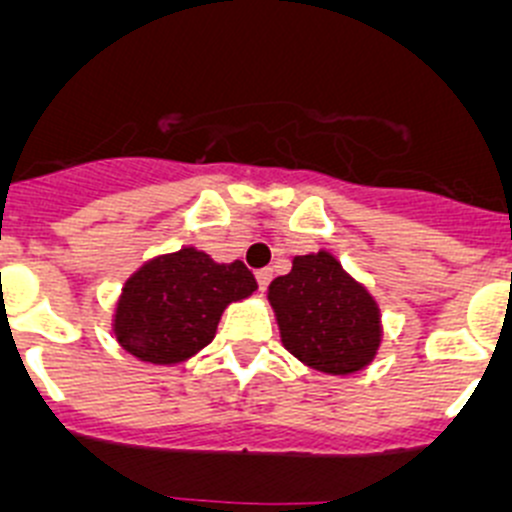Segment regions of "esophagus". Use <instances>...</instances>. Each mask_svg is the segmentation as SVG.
Wrapping results in <instances>:
<instances>
[{"label":"esophagus","instance_id":"obj_1","mask_svg":"<svg viewBox=\"0 0 512 512\" xmlns=\"http://www.w3.org/2000/svg\"><path fill=\"white\" fill-rule=\"evenodd\" d=\"M257 278V285H260V290H265L267 285H270V280H273V270L270 267H262V270H257L255 273Z\"/></svg>","mask_w":512,"mask_h":512}]
</instances>
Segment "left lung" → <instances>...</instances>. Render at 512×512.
<instances>
[{"label": "left lung", "mask_w": 512, "mask_h": 512, "mask_svg": "<svg viewBox=\"0 0 512 512\" xmlns=\"http://www.w3.org/2000/svg\"><path fill=\"white\" fill-rule=\"evenodd\" d=\"M283 347L326 375L365 370L382 339L380 308L334 255L293 257L288 275L267 288Z\"/></svg>", "instance_id": "obj_1"}]
</instances>
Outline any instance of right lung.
Wrapping results in <instances>:
<instances>
[{
	"label": "right lung",
	"mask_w": 512,
	"mask_h": 512,
	"mask_svg": "<svg viewBox=\"0 0 512 512\" xmlns=\"http://www.w3.org/2000/svg\"><path fill=\"white\" fill-rule=\"evenodd\" d=\"M245 262L219 265L196 247L155 257L122 288L114 334L122 349L150 365H178L214 339L224 308L252 296Z\"/></svg>",
	"instance_id": "1"
}]
</instances>
